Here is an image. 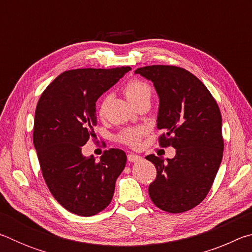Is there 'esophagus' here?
<instances>
[{
	"mask_svg": "<svg viewBox=\"0 0 252 252\" xmlns=\"http://www.w3.org/2000/svg\"><path fill=\"white\" fill-rule=\"evenodd\" d=\"M142 158L138 156V155H133V153H130V155H127V160H129V162H138L141 160Z\"/></svg>",
	"mask_w": 252,
	"mask_h": 252,
	"instance_id": "1",
	"label": "esophagus"
}]
</instances>
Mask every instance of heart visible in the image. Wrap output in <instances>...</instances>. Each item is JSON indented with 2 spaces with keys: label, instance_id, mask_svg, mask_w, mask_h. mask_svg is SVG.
<instances>
[{
  "label": "heart",
  "instance_id": "obj_1",
  "mask_svg": "<svg viewBox=\"0 0 252 252\" xmlns=\"http://www.w3.org/2000/svg\"><path fill=\"white\" fill-rule=\"evenodd\" d=\"M126 97L131 104H134L136 102L142 100H150L151 97V89L147 83L142 82L140 80H131L126 84L125 89H123ZM109 96H104L102 100L99 109V113L103 116L106 104H108ZM146 133V130L143 127H134V129H126L123 130L120 134H119L118 139L119 141L126 144L130 147H136L141 140L142 135Z\"/></svg>",
  "mask_w": 252,
  "mask_h": 252
}]
</instances>
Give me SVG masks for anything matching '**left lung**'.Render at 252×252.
I'll return each mask as SVG.
<instances>
[{
	"label": "left lung",
	"instance_id": "left-lung-1",
	"mask_svg": "<svg viewBox=\"0 0 252 252\" xmlns=\"http://www.w3.org/2000/svg\"><path fill=\"white\" fill-rule=\"evenodd\" d=\"M134 73L155 85L159 96L157 127L164 131L160 144L176 149L172 159L146 157L157 168L149 194L161 210L188 211L206 198L222 160L219 106L206 85L182 67L151 65Z\"/></svg>",
	"mask_w": 252,
	"mask_h": 252
}]
</instances>
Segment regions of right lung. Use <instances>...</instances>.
Wrapping results in <instances>:
<instances>
[{
	"instance_id": "obj_1",
	"label": "right lung",
	"mask_w": 252,
	"mask_h": 252,
	"mask_svg": "<svg viewBox=\"0 0 252 252\" xmlns=\"http://www.w3.org/2000/svg\"><path fill=\"white\" fill-rule=\"evenodd\" d=\"M130 70L65 71L37 102L33 143L42 174L55 200L78 216H94L109 206L126 167V155L120 149H110L96 161L84 157L82 147L95 134V102Z\"/></svg>"
}]
</instances>
